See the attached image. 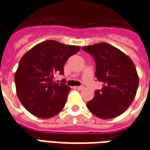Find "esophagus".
<instances>
[{
    "label": "esophagus",
    "instance_id": "34e87169",
    "mask_svg": "<svg viewBox=\"0 0 150 150\" xmlns=\"http://www.w3.org/2000/svg\"><path fill=\"white\" fill-rule=\"evenodd\" d=\"M75 88L78 90H82V89H83L84 87L83 86H78V87H75Z\"/></svg>",
    "mask_w": 150,
    "mask_h": 150
}]
</instances>
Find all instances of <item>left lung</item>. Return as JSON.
<instances>
[{
  "instance_id": "left-lung-1",
  "label": "left lung",
  "mask_w": 150,
  "mask_h": 150,
  "mask_svg": "<svg viewBox=\"0 0 150 150\" xmlns=\"http://www.w3.org/2000/svg\"><path fill=\"white\" fill-rule=\"evenodd\" d=\"M92 55L96 63L95 77L103 83L96 90L87 107L103 119L116 118L124 113L136 95L139 76L134 62L123 52L105 42L83 47Z\"/></svg>"
}]
</instances>
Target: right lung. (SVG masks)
<instances>
[{
    "label": "right lung",
    "mask_w": 150,
    "mask_h": 150,
    "mask_svg": "<svg viewBox=\"0 0 150 150\" xmlns=\"http://www.w3.org/2000/svg\"><path fill=\"white\" fill-rule=\"evenodd\" d=\"M79 50L78 46L50 40L36 45L21 58L15 83L17 97L28 112L49 118L64 108L71 88L64 82H54V77L64 73V64Z\"/></svg>",
    "instance_id": "right-lung-1"
}]
</instances>
